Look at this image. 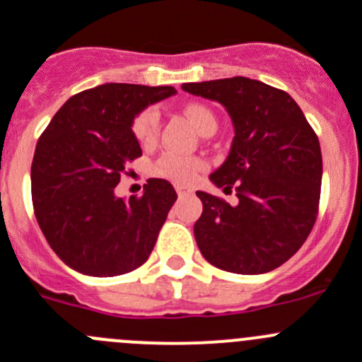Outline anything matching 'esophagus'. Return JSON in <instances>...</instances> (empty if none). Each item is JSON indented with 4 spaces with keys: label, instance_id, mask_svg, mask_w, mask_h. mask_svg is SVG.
<instances>
[{
    "label": "esophagus",
    "instance_id": "obj_1",
    "mask_svg": "<svg viewBox=\"0 0 362 362\" xmlns=\"http://www.w3.org/2000/svg\"><path fill=\"white\" fill-rule=\"evenodd\" d=\"M175 189H177V194L180 198H184V197H189V194H191V189L189 187H185V185H180V184H177L175 185Z\"/></svg>",
    "mask_w": 362,
    "mask_h": 362
}]
</instances>
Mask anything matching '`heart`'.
Wrapping results in <instances>:
<instances>
[{"label": "heart", "mask_w": 362, "mask_h": 362, "mask_svg": "<svg viewBox=\"0 0 362 362\" xmlns=\"http://www.w3.org/2000/svg\"><path fill=\"white\" fill-rule=\"evenodd\" d=\"M185 114L191 119L198 132L205 130L207 127H216V117L207 107L198 103H192L185 107ZM158 123H160V116H158L157 109H146L134 119L132 124V132H134L135 139L141 146L148 148L155 143L158 134ZM204 168V162L197 157H187V155L178 153H164L155 164V175L165 180H171L175 184H189L194 180L198 173Z\"/></svg>", "instance_id": "b5f03b06"}]
</instances>
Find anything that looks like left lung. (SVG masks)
I'll use <instances>...</instances> for the list:
<instances>
[{
  "label": "left lung",
  "instance_id": "1",
  "mask_svg": "<svg viewBox=\"0 0 362 362\" xmlns=\"http://www.w3.org/2000/svg\"><path fill=\"white\" fill-rule=\"evenodd\" d=\"M218 101L234 124L230 151L211 182L235 187L238 205L198 191L204 212L194 223L202 255L239 275H261L291 259L310 234L322 187L320 141L302 109L284 90L245 76L184 83Z\"/></svg>",
  "mask_w": 362,
  "mask_h": 362
}]
</instances>
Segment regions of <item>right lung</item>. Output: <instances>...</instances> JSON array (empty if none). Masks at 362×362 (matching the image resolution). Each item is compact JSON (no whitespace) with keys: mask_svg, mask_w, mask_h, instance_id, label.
<instances>
[{"mask_svg":"<svg viewBox=\"0 0 362 362\" xmlns=\"http://www.w3.org/2000/svg\"><path fill=\"white\" fill-rule=\"evenodd\" d=\"M175 87L103 83L71 96L39 137L32 200L44 238L64 264L89 276L134 272L148 261L173 185L150 178L143 197L117 198L124 165L141 157L132 124Z\"/></svg>","mask_w":362,"mask_h":362,"instance_id":"1","label":"right lung"}]
</instances>
